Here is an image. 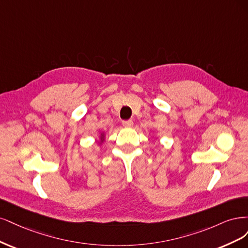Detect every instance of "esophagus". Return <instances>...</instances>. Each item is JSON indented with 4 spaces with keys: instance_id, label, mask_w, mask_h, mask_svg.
<instances>
[{
    "instance_id": "1",
    "label": "esophagus",
    "mask_w": 248,
    "mask_h": 248,
    "mask_svg": "<svg viewBox=\"0 0 248 248\" xmlns=\"http://www.w3.org/2000/svg\"><path fill=\"white\" fill-rule=\"evenodd\" d=\"M133 124H134V123L132 121H124L123 122V125L124 127H132Z\"/></svg>"
}]
</instances>
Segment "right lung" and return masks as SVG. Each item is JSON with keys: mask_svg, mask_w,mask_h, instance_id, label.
I'll return each mask as SVG.
<instances>
[{"mask_svg": "<svg viewBox=\"0 0 248 248\" xmlns=\"http://www.w3.org/2000/svg\"><path fill=\"white\" fill-rule=\"evenodd\" d=\"M105 137H106V134L104 133V132H102L100 135H99V139L97 140V143H98V145H102L104 142H105Z\"/></svg>", "mask_w": 248, "mask_h": 248, "instance_id": "1", "label": "right lung"}]
</instances>
